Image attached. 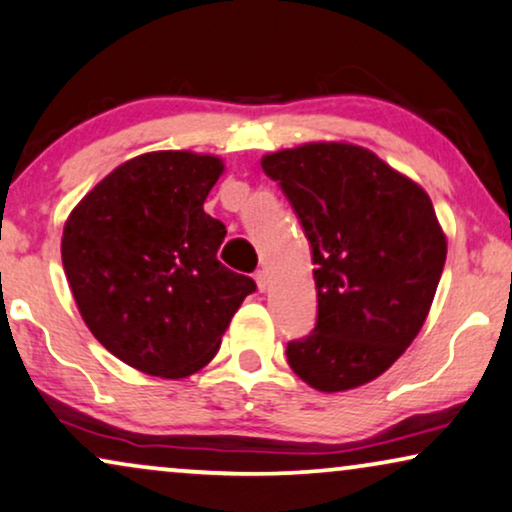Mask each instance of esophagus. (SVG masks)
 Here are the masks:
<instances>
[{
    "label": "esophagus",
    "mask_w": 512,
    "mask_h": 512,
    "mask_svg": "<svg viewBox=\"0 0 512 512\" xmlns=\"http://www.w3.org/2000/svg\"><path fill=\"white\" fill-rule=\"evenodd\" d=\"M255 281H257V288H260V292H264L269 288V274L264 269H257L255 271Z\"/></svg>",
    "instance_id": "1"
}]
</instances>
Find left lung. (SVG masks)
<instances>
[{
	"label": "left lung",
	"instance_id": "8db88e82",
	"mask_svg": "<svg viewBox=\"0 0 512 512\" xmlns=\"http://www.w3.org/2000/svg\"><path fill=\"white\" fill-rule=\"evenodd\" d=\"M262 168L290 201L316 264V325L288 342L290 367L325 393L377 379L419 335L445 267L431 199L346 142L283 149Z\"/></svg>",
	"mask_w": 512,
	"mask_h": 512
}]
</instances>
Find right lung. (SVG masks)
<instances>
[{
  "instance_id": "right-lung-1",
  "label": "right lung",
  "mask_w": 512,
  "mask_h": 512,
  "mask_svg": "<svg viewBox=\"0 0 512 512\" xmlns=\"http://www.w3.org/2000/svg\"><path fill=\"white\" fill-rule=\"evenodd\" d=\"M222 170L217 156H135L65 222L63 267L81 318L109 353L152 377H187L208 365L257 290L217 260L227 229L203 201Z\"/></svg>"
}]
</instances>
